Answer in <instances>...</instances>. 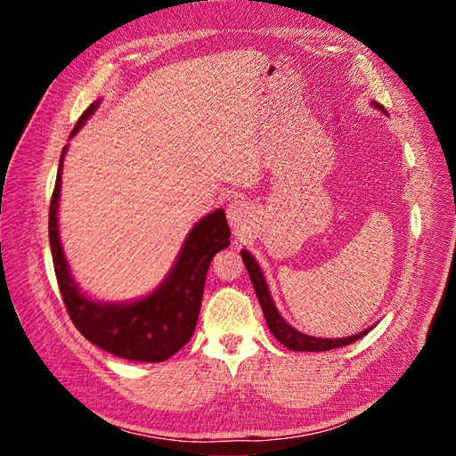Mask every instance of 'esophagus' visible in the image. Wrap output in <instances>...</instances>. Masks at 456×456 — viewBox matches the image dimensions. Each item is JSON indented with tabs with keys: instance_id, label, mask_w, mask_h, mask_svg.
I'll use <instances>...</instances> for the list:
<instances>
[{
	"instance_id": "obj_1",
	"label": "esophagus",
	"mask_w": 456,
	"mask_h": 456,
	"mask_svg": "<svg viewBox=\"0 0 456 456\" xmlns=\"http://www.w3.org/2000/svg\"><path fill=\"white\" fill-rule=\"evenodd\" d=\"M226 216H228V223L232 226V230L241 236L247 230L251 228L253 224V207L247 203V201H233L228 205L226 209Z\"/></svg>"
}]
</instances>
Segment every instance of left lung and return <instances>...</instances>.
I'll return each instance as SVG.
<instances>
[{"label": "left lung", "mask_w": 456, "mask_h": 456, "mask_svg": "<svg viewBox=\"0 0 456 456\" xmlns=\"http://www.w3.org/2000/svg\"><path fill=\"white\" fill-rule=\"evenodd\" d=\"M370 106H375L377 110H380L382 114H388L384 110V106L375 102V101L370 102ZM241 258H243V265H245L247 272H249V278H251V283L255 287V293L258 297L260 308H262V314H265L268 329L272 330V335L278 338L283 344V346H287L289 350H293V352H327V350L342 348V346H348V344H352L355 340H360L362 337H365L369 333L372 327H375V325H372V327L362 330V333H355L352 337H342V338H320V337H310L306 333H300V330H297L293 325H289L283 320V315L280 314V310L275 308L273 298L270 295L268 283H266V278H265V273H262L255 256L247 249H241Z\"/></svg>", "instance_id": "obj_1"}]
</instances>
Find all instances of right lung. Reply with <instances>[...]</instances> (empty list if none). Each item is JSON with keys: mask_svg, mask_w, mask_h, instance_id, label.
<instances>
[{"mask_svg": "<svg viewBox=\"0 0 456 456\" xmlns=\"http://www.w3.org/2000/svg\"><path fill=\"white\" fill-rule=\"evenodd\" d=\"M99 104L101 101H94L81 114L70 139L96 112ZM66 150L68 146H64L61 154L57 183L49 207V245L54 273L70 320L94 346L121 360L146 363L169 360L194 335L207 270L213 256L230 245L224 209H215L191 226L169 273L154 291L126 302L94 300L76 283L61 241L59 201Z\"/></svg>", "mask_w": 456, "mask_h": 456, "instance_id": "1", "label": "right lung"}]
</instances>
